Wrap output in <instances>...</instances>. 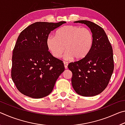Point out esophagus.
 I'll use <instances>...</instances> for the list:
<instances>
[{
  "label": "esophagus",
  "mask_w": 125,
  "mask_h": 125,
  "mask_svg": "<svg viewBox=\"0 0 125 125\" xmlns=\"http://www.w3.org/2000/svg\"><path fill=\"white\" fill-rule=\"evenodd\" d=\"M63 63H64V65L65 68V69H67V68H68V63L67 62H65V61Z\"/></svg>",
  "instance_id": "34e87169"
}]
</instances>
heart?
<instances>
[{"mask_svg":"<svg viewBox=\"0 0 125 125\" xmlns=\"http://www.w3.org/2000/svg\"><path fill=\"white\" fill-rule=\"evenodd\" d=\"M94 38L90 30L74 25L61 27L55 32V37L47 39L48 50L53 57L60 58L65 49V60H80L87 56L92 47Z\"/></svg>","mask_w":125,"mask_h":125,"instance_id":"heart-1","label":"heart"}]
</instances>
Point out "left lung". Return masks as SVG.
Here are the masks:
<instances>
[{
  "mask_svg": "<svg viewBox=\"0 0 125 125\" xmlns=\"http://www.w3.org/2000/svg\"><path fill=\"white\" fill-rule=\"evenodd\" d=\"M74 22L87 25L93 33L94 41L87 56L68 65L72 72V84L75 92L80 95L95 96L105 89L113 74V48L102 27L87 20Z\"/></svg>",
  "mask_w": 125,
  "mask_h": 125,
  "instance_id": "1",
  "label": "left lung"
}]
</instances>
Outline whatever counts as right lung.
Returning a JSON list of instances; mask_svg holds the SVG:
<instances>
[{
  "label": "right lung",
  "instance_id": "1",
  "mask_svg": "<svg viewBox=\"0 0 125 125\" xmlns=\"http://www.w3.org/2000/svg\"><path fill=\"white\" fill-rule=\"evenodd\" d=\"M65 22H36L20 33L12 52L11 75L22 94L39 99L52 92L64 66L48 51L46 42L50 32Z\"/></svg>",
  "mask_w": 125,
  "mask_h": 125
}]
</instances>
